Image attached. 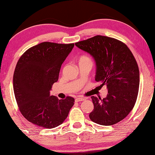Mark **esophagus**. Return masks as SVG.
I'll list each match as a JSON object with an SVG mask.
<instances>
[{
	"instance_id": "obj_1",
	"label": "esophagus",
	"mask_w": 155,
	"mask_h": 155,
	"mask_svg": "<svg viewBox=\"0 0 155 155\" xmlns=\"http://www.w3.org/2000/svg\"><path fill=\"white\" fill-rule=\"evenodd\" d=\"M85 98H83V97H76L75 98V101L76 102H79V101H84Z\"/></svg>"
}]
</instances>
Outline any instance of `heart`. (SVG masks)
Here are the masks:
<instances>
[{
	"instance_id": "obj_1",
	"label": "heart",
	"mask_w": 155,
	"mask_h": 155,
	"mask_svg": "<svg viewBox=\"0 0 155 155\" xmlns=\"http://www.w3.org/2000/svg\"><path fill=\"white\" fill-rule=\"evenodd\" d=\"M92 63V59H91L90 57L87 56H81L78 59V63Z\"/></svg>"
}]
</instances>
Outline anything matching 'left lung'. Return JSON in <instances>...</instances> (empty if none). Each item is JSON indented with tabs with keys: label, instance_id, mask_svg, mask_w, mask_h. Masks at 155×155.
Masks as SVG:
<instances>
[{
	"label": "left lung",
	"instance_id": "left-lung-1",
	"mask_svg": "<svg viewBox=\"0 0 155 155\" xmlns=\"http://www.w3.org/2000/svg\"><path fill=\"white\" fill-rule=\"evenodd\" d=\"M75 45L94 57L95 80L108 89L106 98L91 97L94 109L90 118L102 126L117 124L132 111L138 94L140 73L134 56L124 42L106 36H94Z\"/></svg>",
	"mask_w": 155,
	"mask_h": 155
}]
</instances>
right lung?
I'll return each instance as SVG.
<instances>
[{
  "mask_svg": "<svg viewBox=\"0 0 155 155\" xmlns=\"http://www.w3.org/2000/svg\"><path fill=\"white\" fill-rule=\"evenodd\" d=\"M74 44L44 41L27 49L17 63L13 75V90L22 116L36 126L53 128L68 117L75 99H58L50 96L58 81L61 65Z\"/></svg>",
  "mask_w": 155,
  "mask_h": 155,
  "instance_id": "1",
  "label": "right lung"
}]
</instances>
